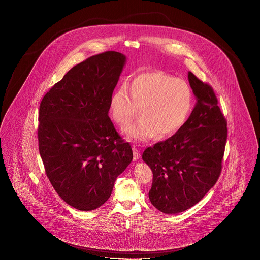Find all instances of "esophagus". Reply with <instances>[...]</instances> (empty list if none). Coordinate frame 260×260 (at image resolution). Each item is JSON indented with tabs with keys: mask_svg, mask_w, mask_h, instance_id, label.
Returning a JSON list of instances; mask_svg holds the SVG:
<instances>
[{
	"mask_svg": "<svg viewBox=\"0 0 260 260\" xmlns=\"http://www.w3.org/2000/svg\"><path fill=\"white\" fill-rule=\"evenodd\" d=\"M133 152H134V160H138L140 157V151L138 150V149L134 146L133 147Z\"/></svg>",
	"mask_w": 260,
	"mask_h": 260,
	"instance_id": "34e87169",
	"label": "esophagus"
}]
</instances>
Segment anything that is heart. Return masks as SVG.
Returning <instances> with one entry per match:
<instances>
[{"label":"heart","instance_id":"1","mask_svg":"<svg viewBox=\"0 0 260 260\" xmlns=\"http://www.w3.org/2000/svg\"><path fill=\"white\" fill-rule=\"evenodd\" d=\"M193 92L189 84L162 71L141 72L114 89L110 99L111 119L121 128L128 126L140 108V117L126 129L134 142L166 138L189 118Z\"/></svg>","mask_w":260,"mask_h":260}]
</instances>
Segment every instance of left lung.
<instances>
[{
    "label": "left lung",
    "instance_id": "8db88e82",
    "mask_svg": "<svg viewBox=\"0 0 260 260\" xmlns=\"http://www.w3.org/2000/svg\"><path fill=\"white\" fill-rule=\"evenodd\" d=\"M197 103L189 118L172 137L146 149L142 159L153 173L150 202L167 214L197 204L221 173L227 121L213 87L188 72Z\"/></svg>",
    "mask_w": 260,
    "mask_h": 260
}]
</instances>
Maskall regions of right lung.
Here are the masks:
<instances>
[{
    "label": "right lung",
    "mask_w": 260,
    "mask_h": 260,
    "mask_svg": "<svg viewBox=\"0 0 260 260\" xmlns=\"http://www.w3.org/2000/svg\"><path fill=\"white\" fill-rule=\"evenodd\" d=\"M126 62L116 51L74 66L40 104V155L51 185L66 203L92 211L109 198L133 160L109 117L110 99Z\"/></svg>",
    "instance_id": "1"
}]
</instances>
